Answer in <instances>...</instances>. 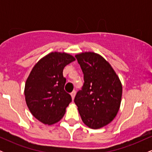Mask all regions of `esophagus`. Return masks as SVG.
<instances>
[{"label": "esophagus", "mask_w": 152, "mask_h": 152, "mask_svg": "<svg viewBox=\"0 0 152 152\" xmlns=\"http://www.w3.org/2000/svg\"><path fill=\"white\" fill-rule=\"evenodd\" d=\"M76 91H73L72 92H71V98H72V99L73 100H74V97H75V96H76Z\"/></svg>", "instance_id": "esophagus-1"}]
</instances>
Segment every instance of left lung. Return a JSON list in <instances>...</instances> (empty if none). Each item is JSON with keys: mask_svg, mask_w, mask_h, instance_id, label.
I'll use <instances>...</instances> for the list:
<instances>
[{"mask_svg": "<svg viewBox=\"0 0 152 152\" xmlns=\"http://www.w3.org/2000/svg\"><path fill=\"white\" fill-rule=\"evenodd\" d=\"M75 57L81 66L84 83L74 102L83 123L91 129H100L117 114L121 101V83L109 63L99 54L85 52Z\"/></svg>", "mask_w": 152, "mask_h": 152, "instance_id": "left-lung-1", "label": "left lung"}]
</instances>
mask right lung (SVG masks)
Instances as JSON below:
<instances>
[{
	"label": "right lung",
	"instance_id": "right-lung-1",
	"mask_svg": "<svg viewBox=\"0 0 152 152\" xmlns=\"http://www.w3.org/2000/svg\"><path fill=\"white\" fill-rule=\"evenodd\" d=\"M74 61L70 54L52 52L34 66L26 80V104L33 116L45 124L60 121L72 101L64 90L66 79L63 70Z\"/></svg>",
	"mask_w": 152,
	"mask_h": 152
}]
</instances>
